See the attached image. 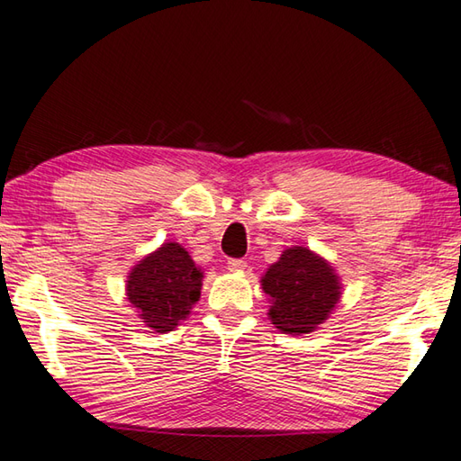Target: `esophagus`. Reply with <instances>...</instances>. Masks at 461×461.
I'll list each match as a JSON object with an SVG mask.
<instances>
[{
	"instance_id": "34e87169",
	"label": "esophagus",
	"mask_w": 461,
	"mask_h": 461,
	"mask_svg": "<svg viewBox=\"0 0 461 461\" xmlns=\"http://www.w3.org/2000/svg\"><path fill=\"white\" fill-rule=\"evenodd\" d=\"M228 267L231 269V272H243V269H248V261L246 259H230Z\"/></svg>"
}]
</instances>
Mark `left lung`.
<instances>
[{
    "mask_svg": "<svg viewBox=\"0 0 461 461\" xmlns=\"http://www.w3.org/2000/svg\"><path fill=\"white\" fill-rule=\"evenodd\" d=\"M261 287L272 302L269 320L279 331L290 336L318 330L341 297L336 269L302 246L287 248L282 258L267 267Z\"/></svg>",
    "mask_w": 461,
    "mask_h": 461,
    "instance_id": "8db88e82",
    "label": "left lung"
}]
</instances>
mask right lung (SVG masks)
Segmentation results:
<instances>
[{"label": "right lung", "mask_w": 461, "mask_h": 461, "mask_svg": "<svg viewBox=\"0 0 461 461\" xmlns=\"http://www.w3.org/2000/svg\"><path fill=\"white\" fill-rule=\"evenodd\" d=\"M202 279L203 272L185 248L167 241L133 266L125 294L148 328L166 333L177 328L200 300Z\"/></svg>", "instance_id": "1"}]
</instances>
